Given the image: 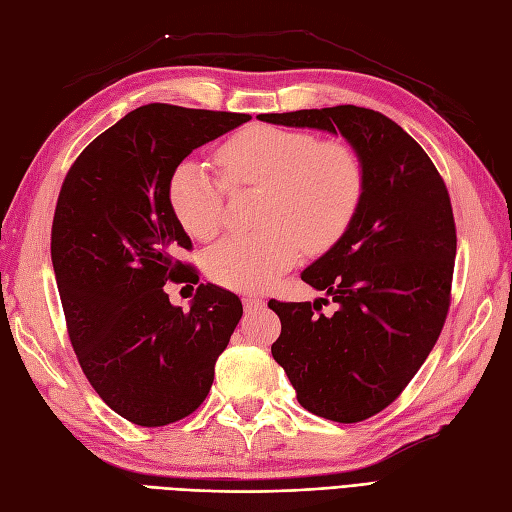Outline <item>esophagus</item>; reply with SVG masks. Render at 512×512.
<instances>
[{
    "instance_id": "34e87169",
    "label": "esophagus",
    "mask_w": 512,
    "mask_h": 512,
    "mask_svg": "<svg viewBox=\"0 0 512 512\" xmlns=\"http://www.w3.org/2000/svg\"><path fill=\"white\" fill-rule=\"evenodd\" d=\"M243 306H245V310H258V308L265 306V299H260L256 295H245L243 297Z\"/></svg>"
}]
</instances>
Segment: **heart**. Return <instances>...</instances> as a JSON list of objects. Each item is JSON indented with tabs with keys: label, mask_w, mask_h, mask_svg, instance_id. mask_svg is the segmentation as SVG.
<instances>
[{
	"label": "heart",
	"mask_w": 512,
	"mask_h": 512,
	"mask_svg": "<svg viewBox=\"0 0 512 512\" xmlns=\"http://www.w3.org/2000/svg\"><path fill=\"white\" fill-rule=\"evenodd\" d=\"M217 161L226 181L265 187L260 224L267 228L230 234L206 265L226 288L256 290L271 284L308 252H325L349 230L364 193V170L355 150L342 142L256 124L232 135ZM226 185L196 161H181L168 183L176 222L196 239H211L222 226Z\"/></svg>",
	"instance_id": "heart-1"
}]
</instances>
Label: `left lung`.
<instances>
[{
    "instance_id": "1",
    "label": "left lung",
    "mask_w": 512,
    "mask_h": 512,
    "mask_svg": "<svg viewBox=\"0 0 512 512\" xmlns=\"http://www.w3.org/2000/svg\"><path fill=\"white\" fill-rule=\"evenodd\" d=\"M258 120L340 133L362 163L364 193L349 230L301 273L338 310L321 314L319 299L269 301L282 323L271 353L299 405L362 422L407 388L446 323L457 256L446 183L422 146L375 109L338 105Z\"/></svg>"
}]
</instances>
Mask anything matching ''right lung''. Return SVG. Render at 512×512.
<instances>
[{
  "mask_svg": "<svg viewBox=\"0 0 512 512\" xmlns=\"http://www.w3.org/2000/svg\"><path fill=\"white\" fill-rule=\"evenodd\" d=\"M252 116L150 103L90 142L68 170L51 226V260L68 338L90 385L137 426L187 418L241 321V299L200 284L191 308L165 282L198 284L176 260L191 239L168 202L174 168Z\"/></svg>",
  "mask_w": 512,
  "mask_h": 512,
  "instance_id": "add662e5",
  "label": "right lung"
}]
</instances>
